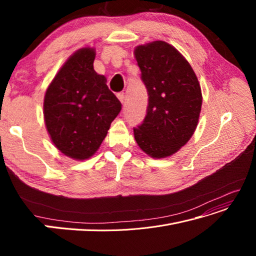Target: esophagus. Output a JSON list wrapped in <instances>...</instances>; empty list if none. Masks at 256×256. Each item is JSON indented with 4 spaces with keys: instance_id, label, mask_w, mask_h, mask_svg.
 I'll use <instances>...</instances> for the list:
<instances>
[{
    "instance_id": "esophagus-1",
    "label": "esophagus",
    "mask_w": 256,
    "mask_h": 256,
    "mask_svg": "<svg viewBox=\"0 0 256 256\" xmlns=\"http://www.w3.org/2000/svg\"><path fill=\"white\" fill-rule=\"evenodd\" d=\"M118 98L122 104H124V102H125V94H124V92H118Z\"/></svg>"
}]
</instances>
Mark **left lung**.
<instances>
[{
  "instance_id": "left-lung-1",
  "label": "left lung",
  "mask_w": 256,
  "mask_h": 256,
  "mask_svg": "<svg viewBox=\"0 0 256 256\" xmlns=\"http://www.w3.org/2000/svg\"><path fill=\"white\" fill-rule=\"evenodd\" d=\"M134 53L148 92L145 118L134 129L136 142L152 158H166L194 134L202 90L189 62L172 44L156 40L138 46Z\"/></svg>"
}]
</instances>
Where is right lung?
<instances>
[{
	"mask_svg": "<svg viewBox=\"0 0 256 256\" xmlns=\"http://www.w3.org/2000/svg\"><path fill=\"white\" fill-rule=\"evenodd\" d=\"M96 50L76 51L46 90L44 118L54 146L74 160L90 158L122 110L106 78L94 70Z\"/></svg>",
	"mask_w": 256,
	"mask_h": 256,
	"instance_id": "right-lung-1",
	"label": "right lung"
}]
</instances>
